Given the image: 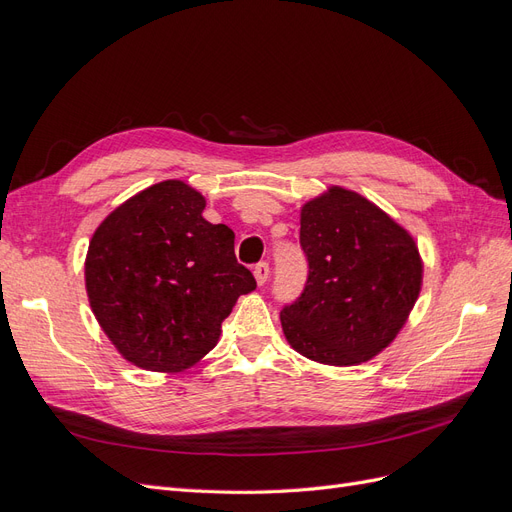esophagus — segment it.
I'll return each mask as SVG.
<instances>
[{
	"label": "esophagus",
	"instance_id": "1",
	"mask_svg": "<svg viewBox=\"0 0 512 512\" xmlns=\"http://www.w3.org/2000/svg\"><path fill=\"white\" fill-rule=\"evenodd\" d=\"M269 273H271V269H269V262H258V265L254 267V277H256L258 286H265V284H267V280H269Z\"/></svg>",
	"mask_w": 512,
	"mask_h": 512
}]
</instances>
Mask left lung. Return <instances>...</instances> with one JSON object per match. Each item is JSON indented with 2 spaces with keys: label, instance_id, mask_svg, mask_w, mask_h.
I'll use <instances>...</instances> for the list:
<instances>
[{
  "label": "left lung",
  "instance_id": "1",
  "mask_svg": "<svg viewBox=\"0 0 512 512\" xmlns=\"http://www.w3.org/2000/svg\"><path fill=\"white\" fill-rule=\"evenodd\" d=\"M303 292L280 312L288 344L324 365H359L389 346L418 299L414 239L367 198L331 188L301 209Z\"/></svg>",
  "mask_w": 512,
  "mask_h": 512
}]
</instances>
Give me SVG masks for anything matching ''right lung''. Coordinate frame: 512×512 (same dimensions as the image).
Listing matches in <instances>:
<instances>
[{"instance_id":"add662e5","label":"right lung","mask_w":512,"mask_h":512,"mask_svg":"<svg viewBox=\"0 0 512 512\" xmlns=\"http://www.w3.org/2000/svg\"><path fill=\"white\" fill-rule=\"evenodd\" d=\"M205 198L162 181L98 226L85 286L102 331L130 363L181 371L218 344L224 318L256 280L235 256V232L203 218Z\"/></svg>"}]
</instances>
